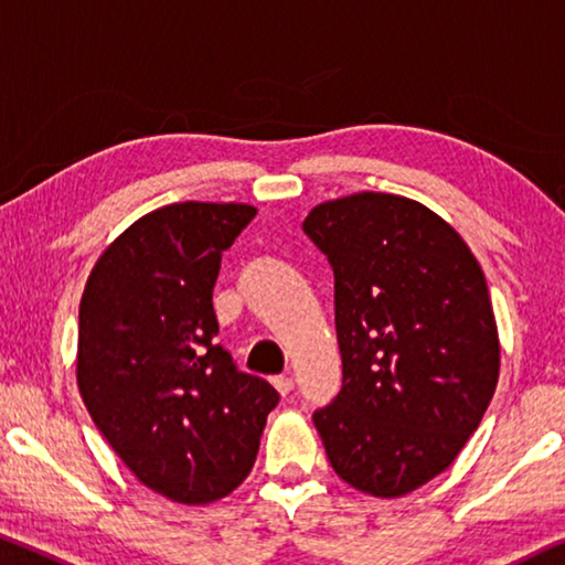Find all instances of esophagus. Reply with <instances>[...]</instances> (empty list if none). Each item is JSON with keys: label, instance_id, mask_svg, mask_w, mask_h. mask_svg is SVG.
I'll return each instance as SVG.
<instances>
[{"label": "esophagus", "instance_id": "obj_1", "mask_svg": "<svg viewBox=\"0 0 565 565\" xmlns=\"http://www.w3.org/2000/svg\"><path fill=\"white\" fill-rule=\"evenodd\" d=\"M273 386L277 388V394H282V396H288L290 392H292V376H275L273 379Z\"/></svg>", "mask_w": 565, "mask_h": 565}]
</instances>
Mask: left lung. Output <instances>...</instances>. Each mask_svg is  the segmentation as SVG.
<instances>
[{
    "mask_svg": "<svg viewBox=\"0 0 565 565\" xmlns=\"http://www.w3.org/2000/svg\"><path fill=\"white\" fill-rule=\"evenodd\" d=\"M335 277L343 388L312 414L351 488L404 498L455 462L500 376L484 273L452 224L409 196L359 192L302 222Z\"/></svg>",
    "mask_w": 565,
    "mask_h": 565,
    "instance_id": "obj_1",
    "label": "left lung"
}]
</instances>
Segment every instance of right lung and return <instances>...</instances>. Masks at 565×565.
I'll return each mask as SVG.
<instances>
[{"mask_svg":"<svg viewBox=\"0 0 565 565\" xmlns=\"http://www.w3.org/2000/svg\"><path fill=\"white\" fill-rule=\"evenodd\" d=\"M253 204L179 202L103 249L81 298L75 379L95 427L146 488L210 505L255 465L277 392L212 343L222 253Z\"/></svg>","mask_w":565,"mask_h":565,"instance_id":"1","label":"right lung"}]
</instances>
